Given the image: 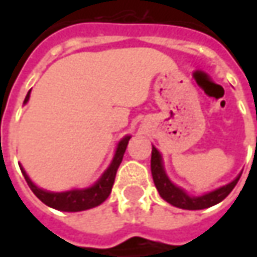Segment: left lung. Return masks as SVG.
Masks as SVG:
<instances>
[{
	"instance_id": "left-lung-1",
	"label": "left lung",
	"mask_w": 257,
	"mask_h": 257,
	"mask_svg": "<svg viewBox=\"0 0 257 257\" xmlns=\"http://www.w3.org/2000/svg\"><path fill=\"white\" fill-rule=\"evenodd\" d=\"M152 174H153L156 189L159 190L160 196L164 200L176 207L184 209V210H200V209H207L210 206L220 203L223 199H226L229 196V193L234 189V186L237 184L240 176H242V174H239L232 183L223 186L217 190L206 193L199 197H193V196H189L183 189L177 187L176 184L170 182V179L164 172L162 154L159 153V150L154 146L152 149Z\"/></svg>"
}]
</instances>
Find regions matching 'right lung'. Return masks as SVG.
<instances>
[{
  "label": "right lung",
  "instance_id": "right-lung-1",
  "mask_svg": "<svg viewBox=\"0 0 257 257\" xmlns=\"http://www.w3.org/2000/svg\"><path fill=\"white\" fill-rule=\"evenodd\" d=\"M30 93H31V90L27 94L24 104L30 100ZM128 140H130V136H125L120 140L113 157V162L108 166V169L103 173V176L94 183L91 187L81 189V190L74 189V190L61 193L47 192V190L37 187L34 183L31 182V179L27 176V173L21 166H20V169L24 174L25 182L28 183L30 189L44 204L53 207V209H57V210H61V212H81V210H87V209H91V207L101 204L110 196L111 187L114 184V179H115V173H117V169L123 160L124 152L127 149Z\"/></svg>",
  "mask_w": 257,
  "mask_h": 257
}]
</instances>
